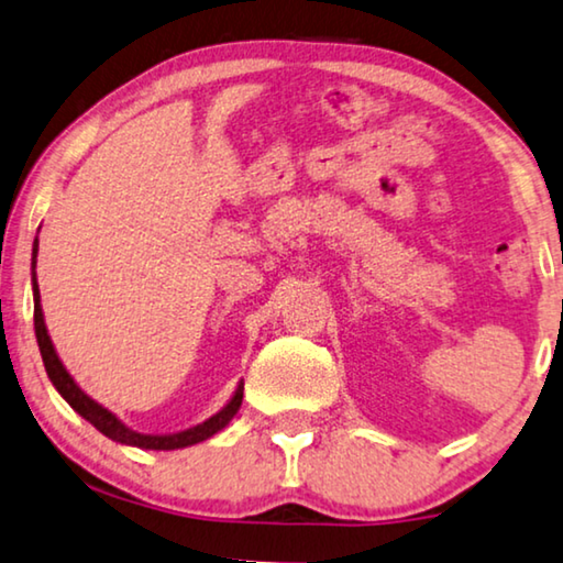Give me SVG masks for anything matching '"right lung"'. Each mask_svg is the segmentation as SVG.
<instances>
[{
	"label": "right lung",
	"mask_w": 563,
	"mask_h": 563,
	"mask_svg": "<svg viewBox=\"0 0 563 563\" xmlns=\"http://www.w3.org/2000/svg\"><path fill=\"white\" fill-rule=\"evenodd\" d=\"M35 265H37V240L33 244V298H35V336H37V346H41L43 354V364L47 377L55 385V390L63 395V400L68 402L70 408L76 410L78 416L86 418L93 429L104 433L117 443H126V446H137V449H155V451H173V449H186L194 446V443H201L206 439H211L213 433H219L221 429H227V423L236 416V410L242 406V393H244V383L236 385V390L232 395V400L227 402L219 413H213L211 418H206L203 423L191 426V429L178 431V433H137L132 431L130 426H124L120 418H117L112 410H107L104 406H99L97 400L89 398L81 387L76 385V379L68 375V369L63 367V362L55 354V346L47 336V327L43 319V306H41V288H37V275H35Z\"/></svg>",
	"instance_id": "right-lung-1"
}]
</instances>
